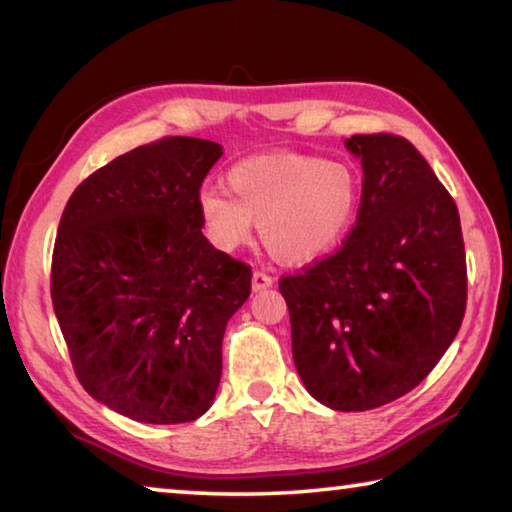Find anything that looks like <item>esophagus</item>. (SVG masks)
Returning <instances> with one entry per match:
<instances>
[{
  "instance_id": "34e87169",
  "label": "esophagus",
  "mask_w": 512,
  "mask_h": 512,
  "mask_svg": "<svg viewBox=\"0 0 512 512\" xmlns=\"http://www.w3.org/2000/svg\"><path fill=\"white\" fill-rule=\"evenodd\" d=\"M273 277L271 275H266V273H262V271H255L253 273V291L257 293V291H264V289H268V287H273Z\"/></svg>"
}]
</instances>
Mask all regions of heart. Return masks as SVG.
<instances>
[{"instance_id":"heart-1","label":"heart","mask_w":512,"mask_h":512,"mask_svg":"<svg viewBox=\"0 0 512 512\" xmlns=\"http://www.w3.org/2000/svg\"><path fill=\"white\" fill-rule=\"evenodd\" d=\"M230 194L205 189L198 196L207 239L235 250L259 237L277 262L309 264L339 248L357 223L363 178L352 162L305 153L255 155L225 176Z\"/></svg>"}]
</instances>
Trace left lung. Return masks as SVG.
I'll list each match as a JSON object with an SVG mask.
<instances>
[{
    "instance_id": "8db88e82",
    "label": "left lung",
    "mask_w": 512,
    "mask_h": 512,
    "mask_svg": "<svg viewBox=\"0 0 512 512\" xmlns=\"http://www.w3.org/2000/svg\"><path fill=\"white\" fill-rule=\"evenodd\" d=\"M357 223L332 257L284 277L293 363L334 411H368L413 391L456 339L467 300L454 198L404 137L352 135Z\"/></svg>"
}]
</instances>
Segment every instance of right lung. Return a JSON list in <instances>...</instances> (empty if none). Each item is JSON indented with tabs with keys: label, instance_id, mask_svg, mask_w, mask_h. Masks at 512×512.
<instances>
[{
	"label": "right lung",
	"instance_id": "obj_1",
	"mask_svg": "<svg viewBox=\"0 0 512 512\" xmlns=\"http://www.w3.org/2000/svg\"><path fill=\"white\" fill-rule=\"evenodd\" d=\"M223 146L164 137L74 189L58 223L51 300L76 377L146 424L192 422L221 381L228 320L250 268L201 232L198 189Z\"/></svg>",
	"mask_w": 512,
	"mask_h": 512
}]
</instances>
